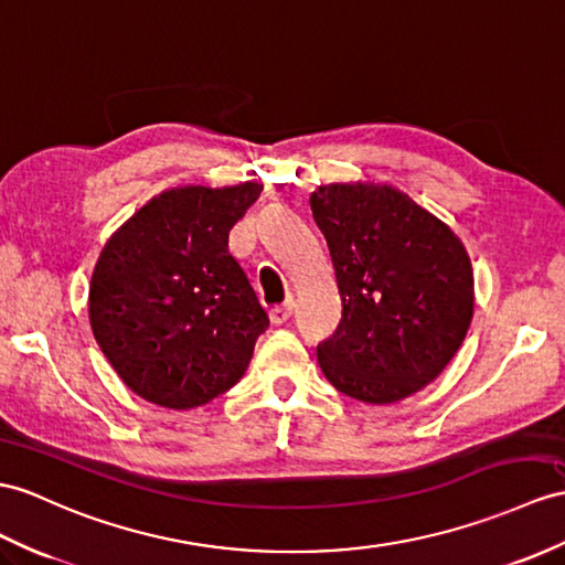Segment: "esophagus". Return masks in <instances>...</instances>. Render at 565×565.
Returning a JSON list of instances; mask_svg holds the SVG:
<instances>
[{
  "label": "esophagus",
  "instance_id": "34e87169",
  "mask_svg": "<svg viewBox=\"0 0 565 565\" xmlns=\"http://www.w3.org/2000/svg\"><path fill=\"white\" fill-rule=\"evenodd\" d=\"M292 316V301L287 299V301H282V305H278V307H273L270 309V321L275 323V326H280V323H285L287 319H290Z\"/></svg>",
  "mask_w": 565,
  "mask_h": 565
}]
</instances>
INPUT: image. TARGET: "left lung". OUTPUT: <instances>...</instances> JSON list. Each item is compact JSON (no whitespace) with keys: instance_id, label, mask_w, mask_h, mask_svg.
<instances>
[{"instance_id":"obj_1","label":"left lung","mask_w":565,"mask_h":565,"mask_svg":"<svg viewBox=\"0 0 565 565\" xmlns=\"http://www.w3.org/2000/svg\"><path fill=\"white\" fill-rule=\"evenodd\" d=\"M309 203L342 299L335 333L316 348L323 376L354 401H403L465 340L470 258L448 225L388 184H328Z\"/></svg>"}]
</instances>
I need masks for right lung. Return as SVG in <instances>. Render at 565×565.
I'll use <instances>...</instances> for the list:
<instances>
[{
  "label": "right lung",
  "instance_id": "obj_1",
  "mask_svg": "<svg viewBox=\"0 0 565 565\" xmlns=\"http://www.w3.org/2000/svg\"><path fill=\"white\" fill-rule=\"evenodd\" d=\"M260 189L164 191L105 244L90 278V328L117 376L143 401L199 407L249 366L268 313L227 237Z\"/></svg>",
  "mask_w": 565,
  "mask_h": 565
}]
</instances>
